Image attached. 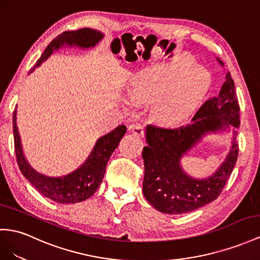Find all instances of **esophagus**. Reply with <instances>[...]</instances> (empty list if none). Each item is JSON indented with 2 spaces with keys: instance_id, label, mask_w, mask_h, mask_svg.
<instances>
[{
  "instance_id": "34e87169",
  "label": "esophagus",
  "mask_w": 260,
  "mask_h": 260,
  "mask_svg": "<svg viewBox=\"0 0 260 260\" xmlns=\"http://www.w3.org/2000/svg\"><path fill=\"white\" fill-rule=\"evenodd\" d=\"M129 129L134 133L135 135L137 136H144L145 135V127L144 125H141V124H134V125H131L129 126Z\"/></svg>"
}]
</instances>
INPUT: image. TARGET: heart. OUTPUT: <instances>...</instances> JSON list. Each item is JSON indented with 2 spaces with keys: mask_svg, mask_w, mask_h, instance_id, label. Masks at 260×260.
<instances>
[{
  "mask_svg": "<svg viewBox=\"0 0 260 260\" xmlns=\"http://www.w3.org/2000/svg\"><path fill=\"white\" fill-rule=\"evenodd\" d=\"M210 75L194 69L190 60L170 66H154L141 71L131 84V98L138 105L154 106V115L172 123L193 111L210 86Z\"/></svg>",
  "mask_w": 260,
  "mask_h": 260,
  "instance_id": "heart-1",
  "label": "heart"
}]
</instances>
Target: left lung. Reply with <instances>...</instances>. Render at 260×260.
<instances>
[{
    "label": "left lung",
    "instance_id": "8db88e82",
    "mask_svg": "<svg viewBox=\"0 0 260 260\" xmlns=\"http://www.w3.org/2000/svg\"><path fill=\"white\" fill-rule=\"evenodd\" d=\"M223 66V62L219 60ZM193 123L176 128L148 125L143 149L145 174L143 192L146 200L158 211L182 214L208 204L221 194L238 156L236 132H233L230 154L213 176L197 180L185 175L180 166L181 157L209 132L239 126V104L235 84L228 72L225 82L215 95L201 105Z\"/></svg>",
    "mask_w": 260,
    "mask_h": 260
}]
</instances>
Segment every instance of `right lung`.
Wrapping results in <instances>:
<instances>
[{
  "mask_svg": "<svg viewBox=\"0 0 260 260\" xmlns=\"http://www.w3.org/2000/svg\"><path fill=\"white\" fill-rule=\"evenodd\" d=\"M103 38L101 32L91 29L81 28L72 31H63L62 34L57 36L47 48L45 49L42 57L38 59V67L44 60H46L51 54L52 50L58 49L66 43L69 45H77L79 47L88 48L94 46ZM30 69V72L34 70ZM16 109L13 113V132H14V147L16 154V160L23 176L41 192L43 196L58 203L69 204L84 201L89 199L98 190L101 184L105 174L106 164H108L113 151L116 149L121 139L125 135V125H121L112 131L109 134L104 135L99 139L95 144L94 149L86 159V161L70 175L60 178H50L38 174L32 169L28 162L26 161L23 154L21 138L16 126Z\"/></svg>",
  "mask_w": 260,
  "mask_h": 260,
  "instance_id": "right-lung-1",
  "label": "right lung"
}]
</instances>
